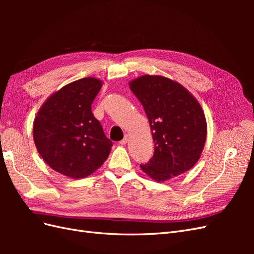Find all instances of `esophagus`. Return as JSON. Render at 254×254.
I'll use <instances>...</instances> for the list:
<instances>
[{
    "label": "esophagus",
    "instance_id": "34e87169",
    "mask_svg": "<svg viewBox=\"0 0 254 254\" xmlns=\"http://www.w3.org/2000/svg\"><path fill=\"white\" fill-rule=\"evenodd\" d=\"M127 142H128V135H126V136L124 137V139H123V140L120 142V144H121V145H126Z\"/></svg>",
    "mask_w": 254,
    "mask_h": 254
}]
</instances>
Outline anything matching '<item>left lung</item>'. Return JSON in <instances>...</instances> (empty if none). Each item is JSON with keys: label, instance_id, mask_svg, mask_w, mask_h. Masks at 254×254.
<instances>
[{"label": "left lung", "instance_id": "left-lung-1", "mask_svg": "<svg viewBox=\"0 0 254 254\" xmlns=\"http://www.w3.org/2000/svg\"><path fill=\"white\" fill-rule=\"evenodd\" d=\"M142 103L150 125L155 152L141 170L164 182L190 170L200 158L206 140V120L200 104L178 81L145 74L129 81Z\"/></svg>", "mask_w": 254, "mask_h": 254}]
</instances>
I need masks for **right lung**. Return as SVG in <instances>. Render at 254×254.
Returning <instances> with one entry per match:
<instances>
[{"label":"right lung","mask_w":254,"mask_h":254,"mask_svg":"<svg viewBox=\"0 0 254 254\" xmlns=\"http://www.w3.org/2000/svg\"><path fill=\"white\" fill-rule=\"evenodd\" d=\"M103 80L84 77L51 94L33 125L36 148L52 170L73 179L93 174L108 159L112 142L91 110Z\"/></svg>","instance_id":"1"}]
</instances>
